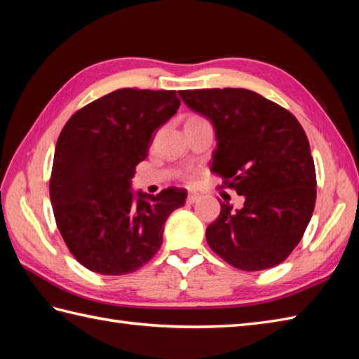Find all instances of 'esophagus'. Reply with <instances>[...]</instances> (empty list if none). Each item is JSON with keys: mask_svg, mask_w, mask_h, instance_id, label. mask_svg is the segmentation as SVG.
I'll use <instances>...</instances> for the list:
<instances>
[{"mask_svg": "<svg viewBox=\"0 0 359 359\" xmlns=\"http://www.w3.org/2000/svg\"><path fill=\"white\" fill-rule=\"evenodd\" d=\"M197 201H199V194H196V193L188 194V197H187V202L188 203H196Z\"/></svg>", "mask_w": 359, "mask_h": 359, "instance_id": "obj_1", "label": "esophagus"}]
</instances>
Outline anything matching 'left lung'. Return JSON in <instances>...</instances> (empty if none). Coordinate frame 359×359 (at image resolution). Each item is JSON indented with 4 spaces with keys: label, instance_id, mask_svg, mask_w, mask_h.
I'll list each match as a JSON object with an SVG mask.
<instances>
[{
    "label": "left lung",
    "instance_id": "obj_1",
    "mask_svg": "<svg viewBox=\"0 0 359 359\" xmlns=\"http://www.w3.org/2000/svg\"><path fill=\"white\" fill-rule=\"evenodd\" d=\"M189 109L215 128L211 171L243 196V207L220 205L207 228L216 255L239 270L285 261L299 243L316 201V174L307 135L293 114L253 90H180Z\"/></svg>",
    "mask_w": 359,
    "mask_h": 359
}]
</instances>
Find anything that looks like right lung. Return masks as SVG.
<instances>
[{
  "label": "right lung",
  "instance_id": "obj_1",
  "mask_svg": "<svg viewBox=\"0 0 359 359\" xmlns=\"http://www.w3.org/2000/svg\"><path fill=\"white\" fill-rule=\"evenodd\" d=\"M180 106L175 90L117 89L75 112L58 137L50 201L67 248L88 270H139L163 241L165 222L187 189L157 196L131 188L152 137Z\"/></svg>",
  "mask_w": 359,
  "mask_h": 359
}]
</instances>
